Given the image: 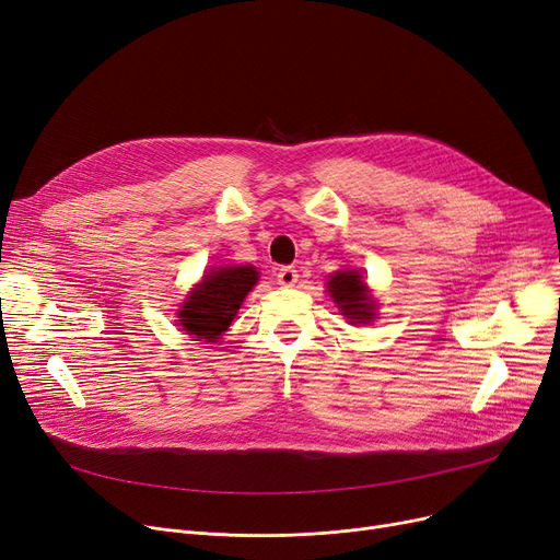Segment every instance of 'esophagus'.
I'll use <instances>...</instances> for the list:
<instances>
[{
	"label": "esophagus",
	"mask_w": 560,
	"mask_h": 560,
	"mask_svg": "<svg viewBox=\"0 0 560 560\" xmlns=\"http://www.w3.org/2000/svg\"><path fill=\"white\" fill-rule=\"evenodd\" d=\"M298 279H300V275H298L295 268H281V270L277 272V281H279V285H283V288H292V285L298 283Z\"/></svg>",
	"instance_id": "esophagus-1"
}]
</instances>
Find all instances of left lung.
<instances>
[{
  "instance_id": "1",
  "label": "left lung",
  "mask_w": 560,
  "mask_h": 560,
  "mask_svg": "<svg viewBox=\"0 0 560 560\" xmlns=\"http://www.w3.org/2000/svg\"><path fill=\"white\" fill-rule=\"evenodd\" d=\"M327 290L349 325H368L376 317V300L359 270L334 272L327 281Z\"/></svg>"
}]
</instances>
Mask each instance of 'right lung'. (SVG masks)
I'll use <instances>...</instances> for the list:
<instances>
[{
  "label": "right lung",
  "mask_w": 560,
  "mask_h": 560,
  "mask_svg": "<svg viewBox=\"0 0 560 560\" xmlns=\"http://www.w3.org/2000/svg\"><path fill=\"white\" fill-rule=\"evenodd\" d=\"M256 281L258 272L254 265H229V268L209 270L184 300L176 313L179 317L176 325L195 340L218 342L231 327Z\"/></svg>",
  "instance_id": "obj_1"
}]
</instances>
